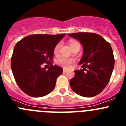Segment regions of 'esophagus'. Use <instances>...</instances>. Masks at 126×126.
Listing matches in <instances>:
<instances>
[{"mask_svg":"<svg viewBox=\"0 0 126 126\" xmlns=\"http://www.w3.org/2000/svg\"><path fill=\"white\" fill-rule=\"evenodd\" d=\"M67 70L66 69H63V73H65V72H67Z\"/></svg>","mask_w":126,"mask_h":126,"instance_id":"obj_1","label":"esophagus"}]
</instances>
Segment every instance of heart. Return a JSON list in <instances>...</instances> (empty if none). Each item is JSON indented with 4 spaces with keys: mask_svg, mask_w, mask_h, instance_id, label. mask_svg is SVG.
<instances>
[{
    "mask_svg": "<svg viewBox=\"0 0 126 126\" xmlns=\"http://www.w3.org/2000/svg\"><path fill=\"white\" fill-rule=\"evenodd\" d=\"M69 44L71 46V48H73L74 47L78 46V45H80L79 43L78 42L75 40H70L69 41ZM61 47V43H57L55 47H54V50H53V52L55 54H57L59 52V50ZM74 62V60L73 59H68V58H65L62 57H60L56 60V64L58 65H61V66L64 67L65 68H68L71 66L72 64H73Z\"/></svg>",
    "mask_w": 126,
    "mask_h": 126,
    "instance_id": "obj_1",
    "label": "heart"
}]
</instances>
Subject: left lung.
Here are the masks:
<instances>
[{"instance_id":"8db88e82","label":"left lung","mask_w":126,"mask_h":126,"mask_svg":"<svg viewBox=\"0 0 126 126\" xmlns=\"http://www.w3.org/2000/svg\"><path fill=\"white\" fill-rule=\"evenodd\" d=\"M69 36L79 41L83 55L79 64L82 68L74 71L70 81L72 90L80 96L93 97L106 87L114 67V57L110 44L93 33H77Z\"/></svg>"}]
</instances>
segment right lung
<instances>
[{
  "label": "right lung",
  "mask_w": 126,
  "mask_h": 126,
  "mask_svg": "<svg viewBox=\"0 0 126 126\" xmlns=\"http://www.w3.org/2000/svg\"><path fill=\"white\" fill-rule=\"evenodd\" d=\"M65 34H32L16 44L11 69L16 82L26 94L42 97L54 90L57 78L63 69L53 65L51 61L54 47ZM43 63L51 64L48 70L42 67Z\"/></svg>",
  "instance_id": "add662e5"
}]
</instances>
